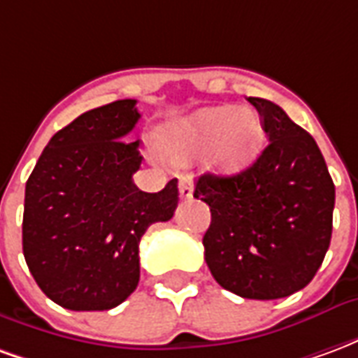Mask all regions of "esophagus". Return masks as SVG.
<instances>
[{"mask_svg": "<svg viewBox=\"0 0 358 358\" xmlns=\"http://www.w3.org/2000/svg\"><path fill=\"white\" fill-rule=\"evenodd\" d=\"M178 189H180V197H182V199H192V197H194V187H192V180L187 178V176H184V178L180 180Z\"/></svg>", "mask_w": 358, "mask_h": 358, "instance_id": "1", "label": "esophagus"}]
</instances>
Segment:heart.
Here are the masks:
<instances>
[{
  "instance_id": "1",
  "label": "heart",
  "mask_w": 358,
  "mask_h": 358,
  "mask_svg": "<svg viewBox=\"0 0 358 358\" xmlns=\"http://www.w3.org/2000/svg\"><path fill=\"white\" fill-rule=\"evenodd\" d=\"M263 126L251 109L232 105L205 107L166 124L157 136L161 155L187 163L204 151L209 166L224 174L248 169L261 151Z\"/></svg>"
}]
</instances>
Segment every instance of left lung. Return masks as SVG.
<instances>
[{
  "label": "left lung",
  "instance_id": "8db88e82",
  "mask_svg": "<svg viewBox=\"0 0 358 358\" xmlns=\"http://www.w3.org/2000/svg\"><path fill=\"white\" fill-rule=\"evenodd\" d=\"M268 145L234 176L203 174L194 197L209 205L203 236L210 274L245 299H280L315 278L330 248L336 187L315 138L276 103L249 97Z\"/></svg>",
  "mask_w": 358,
  "mask_h": 358
}]
</instances>
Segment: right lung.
I'll return each instance as SVG.
<instances>
[{"instance_id": "1", "label": "right lung", "mask_w": 358, "mask_h": 358, "mask_svg": "<svg viewBox=\"0 0 358 358\" xmlns=\"http://www.w3.org/2000/svg\"><path fill=\"white\" fill-rule=\"evenodd\" d=\"M136 99L84 113L59 130L27 182L22 253L36 284L71 310H109L140 282V240L171 220L178 180L148 194L134 184Z\"/></svg>"}]
</instances>
